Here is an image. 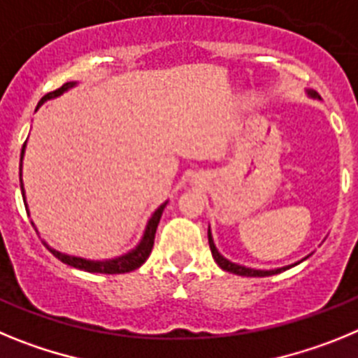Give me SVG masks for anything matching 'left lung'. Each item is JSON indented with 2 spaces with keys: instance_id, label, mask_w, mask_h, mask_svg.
I'll return each instance as SVG.
<instances>
[{
  "instance_id": "1",
  "label": "left lung",
  "mask_w": 358,
  "mask_h": 358,
  "mask_svg": "<svg viewBox=\"0 0 358 358\" xmlns=\"http://www.w3.org/2000/svg\"><path fill=\"white\" fill-rule=\"evenodd\" d=\"M308 94L312 98H321L319 96L315 91H308ZM208 242H210V249H211V255H213L215 262L218 264V267L224 268V271H227V273H233V274H238V276H251V278H264V276H273V274H278V273H283V271H287V268L294 267V265H287V267H281V268H274V271H260V268H249V267H243V265H238V264H233V262L226 260L220 252L217 251V248H215L213 243V238H211V231L208 229Z\"/></svg>"
}]
</instances>
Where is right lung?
I'll use <instances>...</instances> for the list:
<instances>
[{
  "mask_svg": "<svg viewBox=\"0 0 358 358\" xmlns=\"http://www.w3.org/2000/svg\"><path fill=\"white\" fill-rule=\"evenodd\" d=\"M75 84H77V82H68V84H64L62 87H59V90L52 91V93H48V94H44V96L41 98L39 106L41 103L46 102V100H50V98H55V96H59V94H62L64 91H68L69 87H73ZM23 154H24V145H23V148H21V161H23ZM19 172H21V169H19ZM19 176H21V173H19ZM21 192H23V195H24L23 182H21ZM164 206H166V202H164V204H161V206L154 211V215H152L150 220H148V224H147V229H145L143 238H141V242L136 245V249L129 251L127 255H122V256H118V258H113V260H103V262L85 260V258H78V256L62 255V252L55 251V249L48 248V245H46V248H48L50 252H52L55 258H59L61 262H64V264L71 265V267H75V268H80V271H87V273H100V274L131 273V271H136L138 267H141V265L147 262L148 256H150L152 248H154V238H156L157 224H159V218H161V215H163Z\"/></svg>",
  "mask_w": 358,
  "mask_h": 358,
  "instance_id": "obj_1",
  "label": "right lung"
}]
</instances>
